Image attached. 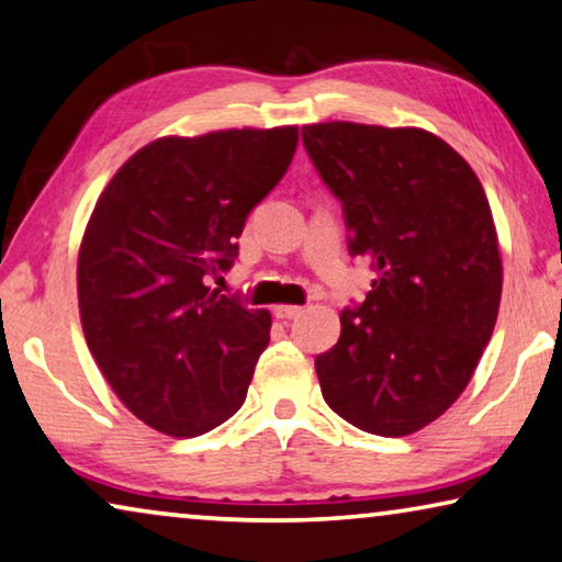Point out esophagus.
<instances>
[{
    "instance_id": "34e87169",
    "label": "esophagus",
    "mask_w": 562,
    "mask_h": 562,
    "mask_svg": "<svg viewBox=\"0 0 562 562\" xmlns=\"http://www.w3.org/2000/svg\"><path fill=\"white\" fill-rule=\"evenodd\" d=\"M303 305H274V315L282 317V321H292V317L303 315Z\"/></svg>"
}]
</instances>
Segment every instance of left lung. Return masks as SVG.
Segmentation results:
<instances>
[{
	"instance_id": "left-lung-1",
	"label": "left lung",
	"mask_w": 562,
	"mask_h": 562,
	"mask_svg": "<svg viewBox=\"0 0 562 562\" xmlns=\"http://www.w3.org/2000/svg\"><path fill=\"white\" fill-rule=\"evenodd\" d=\"M303 144L340 199L350 255L375 270L315 358L323 398L358 429L406 437L462 396L495 330L502 257L487 194L424 128L313 123Z\"/></svg>"
}]
</instances>
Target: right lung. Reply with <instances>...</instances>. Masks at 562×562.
I'll return each instance as SVG.
<instances>
[{
    "label": "right lung",
    "mask_w": 562,
    "mask_h": 562,
    "mask_svg": "<svg viewBox=\"0 0 562 562\" xmlns=\"http://www.w3.org/2000/svg\"><path fill=\"white\" fill-rule=\"evenodd\" d=\"M295 148L297 125L164 136L95 201L78 252L82 333L123 406L166 437H201L245 404L272 315L206 282L232 267Z\"/></svg>",
    "instance_id": "1"
}]
</instances>
